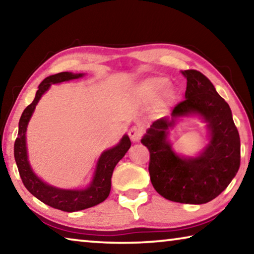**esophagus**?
Listing matches in <instances>:
<instances>
[{
    "label": "esophagus",
    "instance_id": "obj_1",
    "mask_svg": "<svg viewBox=\"0 0 254 254\" xmlns=\"http://www.w3.org/2000/svg\"><path fill=\"white\" fill-rule=\"evenodd\" d=\"M143 132H142V128L140 127H132L130 130H128V136L131 137L132 141H134V142H139L141 136H142Z\"/></svg>",
    "mask_w": 254,
    "mask_h": 254
}]
</instances>
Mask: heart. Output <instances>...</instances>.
Returning a JSON list of instances; mask_svg holds the SVG:
<instances>
[{"label":"heart","mask_w":254,"mask_h":254,"mask_svg":"<svg viewBox=\"0 0 254 254\" xmlns=\"http://www.w3.org/2000/svg\"><path fill=\"white\" fill-rule=\"evenodd\" d=\"M168 79L165 77H150L141 81L136 87V93L141 100L151 101L157 98L159 107H166L175 98V92L170 86H167Z\"/></svg>","instance_id":"1"}]
</instances>
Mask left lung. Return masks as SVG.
<instances>
[{
  "label": "left lung",
  "instance_id": "left-lung-1",
  "mask_svg": "<svg viewBox=\"0 0 254 254\" xmlns=\"http://www.w3.org/2000/svg\"><path fill=\"white\" fill-rule=\"evenodd\" d=\"M187 78L185 100L170 118L154 121L141 143L150 152L149 174L152 186L166 199L182 204H205L229 186L240 168V135L232 112L214 85L200 71H183ZM198 114L208 122L211 141L196 158L176 155L166 140L177 117Z\"/></svg>",
  "mask_w": 254,
  "mask_h": 254
}]
</instances>
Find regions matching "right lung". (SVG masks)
Segmentation results:
<instances>
[{"label":"right lung","mask_w":254,"mask_h":254,"mask_svg":"<svg viewBox=\"0 0 254 254\" xmlns=\"http://www.w3.org/2000/svg\"><path fill=\"white\" fill-rule=\"evenodd\" d=\"M81 76L83 74H72V72L64 71L47 77L42 80L38 87L33 102L25 107L21 115L18 137L14 142L15 162L25 188L42 203L54 208L64 210V212H77V210L93 207V206L104 201L110 195L111 178L115 166L131 147V141L128 136L124 135L118 145L103 152L97 161L92 184L89 185L88 188L81 189V190H68V189L53 187L42 182L40 178L34 175L28 161L27 145H25V131H27L30 118L36 109L38 102L45 92L48 91L51 84L76 79Z\"/></svg>","instance_id":"add662e5"}]
</instances>
